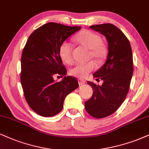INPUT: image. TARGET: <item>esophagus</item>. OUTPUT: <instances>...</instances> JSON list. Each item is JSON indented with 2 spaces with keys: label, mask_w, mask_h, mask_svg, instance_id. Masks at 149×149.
Masks as SVG:
<instances>
[{
  "label": "esophagus",
  "mask_w": 149,
  "mask_h": 149,
  "mask_svg": "<svg viewBox=\"0 0 149 149\" xmlns=\"http://www.w3.org/2000/svg\"><path fill=\"white\" fill-rule=\"evenodd\" d=\"M78 81H79V84L80 86H82L83 84L86 83V81L84 80V79H79Z\"/></svg>",
  "instance_id": "esophagus-1"
}]
</instances>
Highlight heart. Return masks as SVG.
<instances>
[{"instance_id": "b5f03b06", "label": "heart", "mask_w": 149, "mask_h": 149, "mask_svg": "<svg viewBox=\"0 0 149 149\" xmlns=\"http://www.w3.org/2000/svg\"><path fill=\"white\" fill-rule=\"evenodd\" d=\"M75 40L81 45L90 49L89 57L97 62L102 61L107 55V48L102 42L101 36L91 30H83L77 35ZM59 55L66 63L72 62V45L68 41H64L59 47ZM95 68L93 61L86 63H77L70 71L71 75L79 78H85Z\"/></svg>"}]
</instances>
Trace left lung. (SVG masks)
<instances>
[{
    "label": "left lung",
    "mask_w": 149,
    "mask_h": 149,
    "mask_svg": "<svg viewBox=\"0 0 149 149\" xmlns=\"http://www.w3.org/2000/svg\"><path fill=\"white\" fill-rule=\"evenodd\" d=\"M106 36L108 54L105 64L93 74L97 81L103 80L102 86L91 81L93 94L85 102L88 113L95 118H104L115 113L125 100L133 72V53L125 34L111 23L90 26Z\"/></svg>",
    "instance_id": "1"
}]
</instances>
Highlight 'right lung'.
<instances>
[{
    "label": "right lung",
    "mask_w": 149,
    "mask_h": 149,
    "mask_svg": "<svg viewBox=\"0 0 149 149\" xmlns=\"http://www.w3.org/2000/svg\"><path fill=\"white\" fill-rule=\"evenodd\" d=\"M80 29L47 23L31 34L24 47L21 86L28 105L41 116L52 117L60 113L66 96L79 87L73 77H64L59 82L54 81V77H63L67 72L59 55L61 44Z\"/></svg>",
    "instance_id": "right-lung-1"
}]
</instances>
